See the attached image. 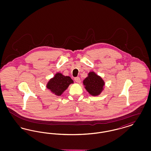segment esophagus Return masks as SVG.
<instances>
[{
    "instance_id": "1",
    "label": "esophagus",
    "mask_w": 151,
    "mask_h": 151,
    "mask_svg": "<svg viewBox=\"0 0 151 151\" xmlns=\"http://www.w3.org/2000/svg\"><path fill=\"white\" fill-rule=\"evenodd\" d=\"M74 79H75V81L76 83H79L80 82V78H79V77H76V78H75Z\"/></svg>"
}]
</instances>
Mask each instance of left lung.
Instances as JSON below:
<instances>
[{"label": "left lung", "instance_id": "1", "mask_svg": "<svg viewBox=\"0 0 151 151\" xmlns=\"http://www.w3.org/2000/svg\"><path fill=\"white\" fill-rule=\"evenodd\" d=\"M83 84L87 92L93 96L100 94L104 88L105 82L101 77L93 71L89 72L83 80Z\"/></svg>", "mask_w": 151, "mask_h": 151}]
</instances>
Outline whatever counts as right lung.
Wrapping results in <instances>:
<instances>
[{"instance_id":"right-lung-1","label":"right lung","mask_w":151,"mask_h":151,"mask_svg":"<svg viewBox=\"0 0 151 151\" xmlns=\"http://www.w3.org/2000/svg\"><path fill=\"white\" fill-rule=\"evenodd\" d=\"M73 83V81L70 76H65L61 73H57L54 76L49 80L46 84V87L52 93L60 96L68 86Z\"/></svg>"}]
</instances>
